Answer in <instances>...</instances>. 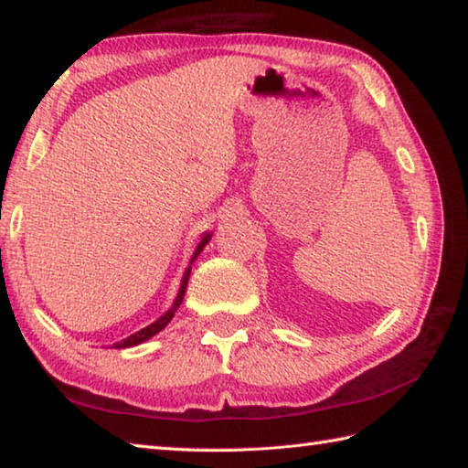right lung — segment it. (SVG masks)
I'll return each instance as SVG.
<instances>
[{"instance_id": "obj_1", "label": "right lung", "mask_w": 468, "mask_h": 468, "mask_svg": "<svg viewBox=\"0 0 468 468\" xmlns=\"http://www.w3.org/2000/svg\"><path fill=\"white\" fill-rule=\"evenodd\" d=\"M208 241V235L205 237V239L198 243V247H197V251H195V257L201 253V250L205 247V243ZM193 257V260H195ZM188 273H191V270H186V273H185V277H183V285H181V292H178V295H176V300H175V303H173V307L171 310H168L163 317H158V320L154 322V324H151V325H146L144 330H141V332H136V334H133V335H128L126 340H122V342H118V344H114V347H131V346H138V344H143L144 340H148V337H153L154 334H158L163 330V327L173 320V315H175V312L178 310V305L183 303V297H185V292H186V283H188Z\"/></svg>"}]
</instances>
